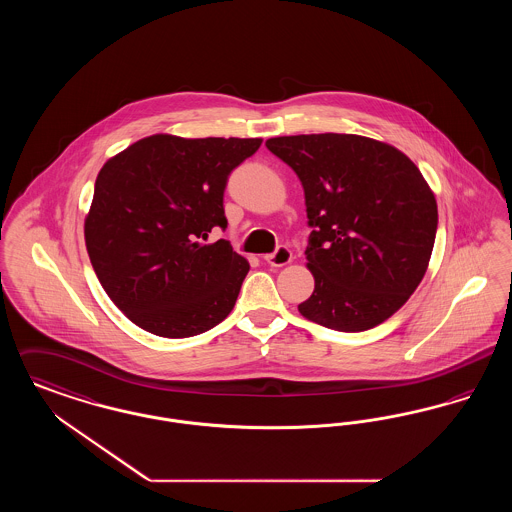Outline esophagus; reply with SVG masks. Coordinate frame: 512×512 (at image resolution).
Here are the masks:
<instances>
[{
    "instance_id": "obj_1",
    "label": "esophagus",
    "mask_w": 512,
    "mask_h": 512,
    "mask_svg": "<svg viewBox=\"0 0 512 512\" xmlns=\"http://www.w3.org/2000/svg\"><path fill=\"white\" fill-rule=\"evenodd\" d=\"M265 261H267L270 267H286V265H290L293 261L292 251L282 245V247H278L274 253L267 255Z\"/></svg>"
}]
</instances>
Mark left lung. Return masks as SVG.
I'll return each mask as SVG.
<instances>
[{
  "label": "left lung",
  "mask_w": 512,
  "mask_h": 512,
  "mask_svg": "<svg viewBox=\"0 0 512 512\" xmlns=\"http://www.w3.org/2000/svg\"><path fill=\"white\" fill-rule=\"evenodd\" d=\"M305 192L313 295L297 309L338 332H363L397 313L422 282L438 203L413 161L359 134L267 140Z\"/></svg>",
  "instance_id": "obj_1"
}]
</instances>
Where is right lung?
I'll use <instances>...</instances> for the list:
<instances>
[{
    "instance_id": "1",
    "label": "right lung",
    "mask_w": 512,
    "mask_h": 512,
    "mask_svg": "<svg viewBox=\"0 0 512 512\" xmlns=\"http://www.w3.org/2000/svg\"><path fill=\"white\" fill-rule=\"evenodd\" d=\"M261 138L153 134L111 157L96 178L84 240L109 299L161 338H190L236 305L249 263L226 240L228 174Z\"/></svg>"
}]
</instances>
